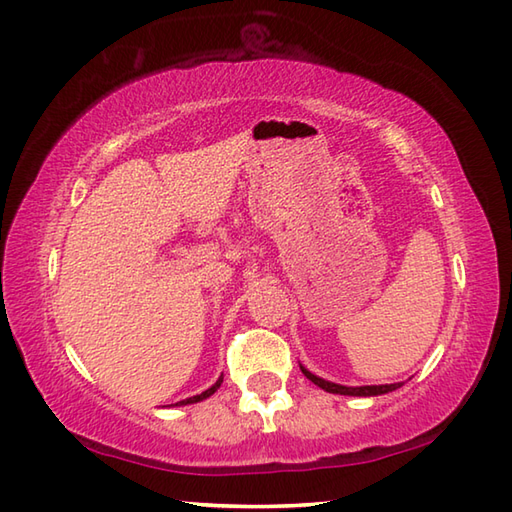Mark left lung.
I'll list each match as a JSON object with an SVG mask.
<instances>
[{"label":"left lung","mask_w":512,"mask_h":512,"mask_svg":"<svg viewBox=\"0 0 512 512\" xmlns=\"http://www.w3.org/2000/svg\"><path fill=\"white\" fill-rule=\"evenodd\" d=\"M303 376L308 380H312L314 385H319L321 389L330 391V394H341V396H380V394H389V391H394L398 387H402V383H394V385H365V387H345V385H336L330 383V380H323L319 376L310 374L306 367H301Z\"/></svg>","instance_id":"8db88e82"}]
</instances>
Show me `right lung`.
I'll return each mask as SVG.
<instances>
[{
  "label": "right lung",
  "mask_w": 512,
  "mask_h": 512,
  "mask_svg": "<svg viewBox=\"0 0 512 512\" xmlns=\"http://www.w3.org/2000/svg\"><path fill=\"white\" fill-rule=\"evenodd\" d=\"M222 385V376L217 378V383L213 385V387H209L206 391H202V394H198V396H193V398H187V400H180V402H176V405H191V402H200V400H204V398H209V396H213L215 391H217V387Z\"/></svg>",
  "instance_id": "obj_1"
}]
</instances>
